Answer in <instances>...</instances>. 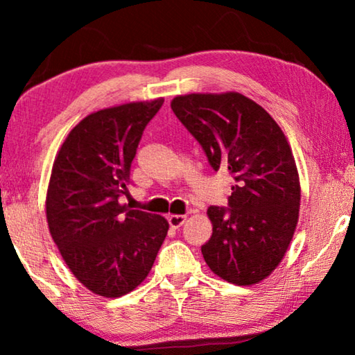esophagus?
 Returning a JSON list of instances; mask_svg holds the SVG:
<instances>
[{
	"instance_id": "34e87169",
	"label": "esophagus",
	"mask_w": 355,
	"mask_h": 355,
	"mask_svg": "<svg viewBox=\"0 0 355 355\" xmlns=\"http://www.w3.org/2000/svg\"><path fill=\"white\" fill-rule=\"evenodd\" d=\"M167 219H169V224L172 228H178L184 224L186 216L184 214H171Z\"/></svg>"
}]
</instances>
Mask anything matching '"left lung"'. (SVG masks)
Instances as JSON below:
<instances>
[{"label": "left lung", "instance_id": "1", "mask_svg": "<svg viewBox=\"0 0 355 355\" xmlns=\"http://www.w3.org/2000/svg\"><path fill=\"white\" fill-rule=\"evenodd\" d=\"M171 107L213 169L235 178L230 208H208L213 233L202 255L220 279L258 284L284 260L299 219V173L286 136L271 114L238 92L178 95Z\"/></svg>", "mask_w": 355, "mask_h": 355}]
</instances>
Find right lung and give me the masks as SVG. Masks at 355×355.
<instances>
[{
    "instance_id": "obj_1",
    "label": "right lung",
    "mask_w": 355,
    "mask_h": 355,
    "mask_svg": "<svg viewBox=\"0 0 355 355\" xmlns=\"http://www.w3.org/2000/svg\"><path fill=\"white\" fill-rule=\"evenodd\" d=\"M164 98L105 107L71 128L46 189V222L62 260L92 293L120 297L139 286L169 230L163 216L130 209V167Z\"/></svg>"
}]
</instances>
